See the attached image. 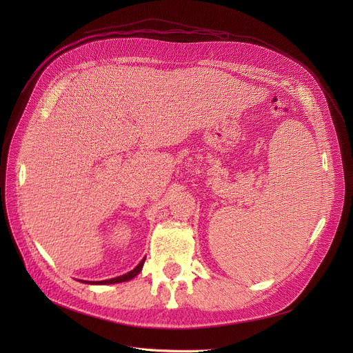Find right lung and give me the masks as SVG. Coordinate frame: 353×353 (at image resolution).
Wrapping results in <instances>:
<instances>
[{
	"label": "right lung",
	"mask_w": 353,
	"mask_h": 353,
	"mask_svg": "<svg viewBox=\"0 0 353 353\" xmlns=\"http://www.w3.org/2000/svg\"><path fill=\"white\" fill-rule=\"evenodd\" d=\"M143 263H145V259L132 270V271H130V272H127V274H124V275H121V276H117V278H113V279H106V281H97V282H86V281H82V282H85V283H94V285H106V283H119V282H125V281H130V279H132L134 276H137L139 272H141V270H142V267H143Z\"/></svg>",
	"instance_id": "add662e5"
}]
</instances>
